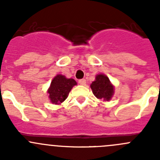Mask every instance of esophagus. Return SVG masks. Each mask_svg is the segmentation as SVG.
Returning <instances> with one entry per match:
<instances>
[{
  "mask_svg": "<svg viewBox=\"0 0 160 160\" xmlns=\"http://www.w3.org/2000/svg\"><path fill=\"white\" fill-rule=\"evenodd\" d=\"M78 83H80V85H85L86 84V80H85V79H81V80H79Z\"/></svg>",
  "mask_w": 160,
  "mask_h": 160,
  "instance_id": "obj_1",
  "label": "esophagus"
}]
</instances>
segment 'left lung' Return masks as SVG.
Returning <instances> with one entry per match:
<instances>
[{
    "label": "left lung",
    "mask_w": 160,
    "mask_h": 160,
    "mask_svg": "<svg viewBox=\"0 0 160 160\" xmlns=\"http://www.w3.org/2000/svg\"><path fill=\"white\" fill-rule=\"evenodd\" d=\"M90 88L97 98L104 101H110L114 94V86L108 77L104 74L96 76L95 80L90 84Z\"/></svg>",
    "instance_id": "obj_1"
}]
</instances>
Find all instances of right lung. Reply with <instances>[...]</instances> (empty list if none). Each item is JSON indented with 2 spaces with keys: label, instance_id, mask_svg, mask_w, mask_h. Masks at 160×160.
I'll use <instances>...</instances> for the list:
<instances>
[{
  "label": "right lung",
  "instance_id": "right-lung-1",
  "mask_svg": "<svg viewBox=\"0 0 160 160\" xmlns=\"http://www.w3.org/2000/svg\"><path fill=\"white\" fill-rule=\"evenodd\" d=\"M75 85H77V82L73 79L67 78L61 74L56 75L52 80L47 91L50 101L55 104L62 103L67 99L71 89Z\"/></svg>",
  "mask_w": 160,
  "mask_h": 160
}]
</instances>
